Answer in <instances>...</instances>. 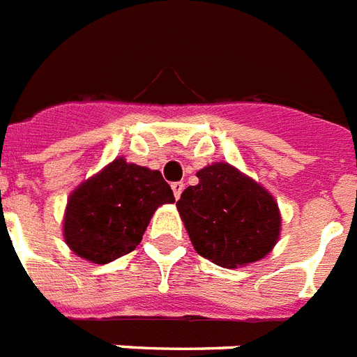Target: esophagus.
<instances>
[{"label":"esophagus","instance_id":"1","mask_svg":"<svg viewBox=\"0 0 357 357\" xmlns=\"http://www.w3.org/2000/svg\"><path fill=\"white\" fill-rule=\"evenodd\" d=\"M185 188V183H181V181H176V183H172V190H174V196H176V199H179V196H181V192H183Z\"/></svg>","mask_w":357,"mask_h":357}]
</instances>
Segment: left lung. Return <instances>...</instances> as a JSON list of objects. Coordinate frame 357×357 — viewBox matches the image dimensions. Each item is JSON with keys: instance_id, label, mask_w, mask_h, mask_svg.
<instances>
[{"instance_id": "obj_1", "label": "left lung", "mask_w": 357, "mask_h": 357, "mask_svg": "<svg viewBox=\"0 0 357 357\" xmlns=\"http://www.w3.org/2000/svg\"><path fill=\"white\" fill-rule=\"evenodd\" d=\"M198 185L178 199L194 249L224 268L257 262L271 251L280 231L273 196L227 163L199 170Z\"/></svg>"}]
</instances>
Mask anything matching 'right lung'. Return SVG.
<instances>
[{
  "mask_svg": "<svg viewBox=\"0 0 357 357\" xmlns=\"http://www.w3.org/2000/svg\"><path fill=\"white\" fill-rule=\"evenodd\" d=\"M174 202L159 170L119 158L69 196L63 236L78 257L108 264L137 248L155 208Z\"/></svg>",
  "mask_w": 357,
  "mask_h": 357,
  "instance_id": "right-lung-1",
  "label": "right lung"
}]
</instances>
